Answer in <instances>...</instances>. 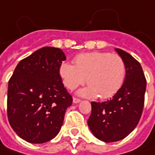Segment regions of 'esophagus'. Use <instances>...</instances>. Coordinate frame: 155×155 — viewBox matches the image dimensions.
Here are the masks:
<instances>
[{"instance_id": "1", "label": "esophagus", "mask_w": 155, "mask_h": 155, "mask_svg": "<svg viewBox=\"0 0 155 155\" xmlns=\"http://www.w3.org/2000/svg\"><path fill=\"white\" fill-rule=\"evenodd\" d=\"M73 101H74V103H79V102L81 101V100H80V99H78V98H75V97H74V98L73 99Z\"/></svg>"}]
</instances>
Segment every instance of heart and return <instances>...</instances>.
<instances>
[{
  "instance_id": "b5f03b06",
  "label": "heart",
  "mask_w": 155,
  "mask_h": 155,
  "mask_svg": "<svg viewBox=\"0 0 155 155\" xmlns=\"http://www.w3.org/2000/svg\"><path fill=\"white\" fill-rule=\"evenodd\" d=\"M74 64L63 63L59 75L64 85L74 90L85 81L89 84L81 95L106 100L113 97L121 88L126 78V64L117 54L108 52L81 53L74 57Z\"/></svg>"
}]
</instances>
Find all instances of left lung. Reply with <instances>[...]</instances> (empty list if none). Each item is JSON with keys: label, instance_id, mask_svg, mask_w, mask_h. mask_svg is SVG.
I'll use <instances>...</instances> for the list:
<instances>
[{"label": "left lung", "instance_id": "left-lung-1", "mask_svg": "<svg viewBox=\"0 0 155 155\" xmlns=\"http://www.w3.org/2000/svg\"><path fill=\"white\" fill-rule=\"evenodd\" d=\"M127 73L119 91L104 102H91L88 125L92 134L106 143L127 137L137 126L144 104L146 79L140 63L126 51L116 48Z\"/></svg>", "mask_w": 155, "mask_h": 155}]
</instances>
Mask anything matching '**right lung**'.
I'll return each instance as SVG.
<instances>
[{
  "label": "right lung",
  "instance_id": "right-lung-1",
  "mask_svg": "<svg viewBox=\"0 0 155 155\" xmlns=\"http://www.w3.org/2000/svg\"><path fill=\"white\" fill-rule=\"evenodd\" d=\"M65 59L60 48H40L18 64L9 81L8 119L16 134L28 143L53 139L72 105V95L59 75Z\"/></svg>",
  "mask_w": 155,
  "mask_h": 155
}]
</instances>
